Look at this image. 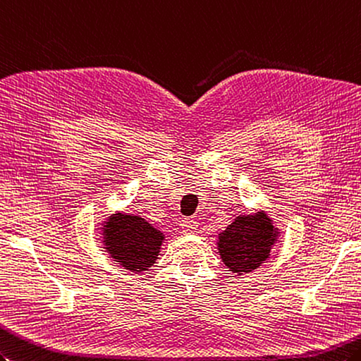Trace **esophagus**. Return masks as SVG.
<instances>
[{
  "mask_svg": "<svg viewBox=\"0 0 361 361\" xmlns=\"http://www.w3.org/2000/svg\"><path fill=\"white\" fill-rule=\"evenodd\" d=\"M180 226H181V231H183L184 233H192V232L197 231L198 223H197L194 219H184Z\"/></svg>",
  "mask_w": 361,
  "mask_h": 361,
  "instance_id": "34e87169",
  "label": "esophagus"
}]
</instances>
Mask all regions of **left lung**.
<instances>
[{
	"label": "left lung",
	"mask_w": 361,
	"mask_h": 361,
	"mask_svg": "<svg viewBox=\"0 0 361 361\" xmlns=\"http://www.w3.org/2000/svg\"><path fill=\"white\" fill-rule=\"evenodd\" d=\"M275 229L264 214L243 215L219 235V250L232 272H249L269 257Z\"/></svg>",
	"instance_id": "obj_1"
}]
</instances>
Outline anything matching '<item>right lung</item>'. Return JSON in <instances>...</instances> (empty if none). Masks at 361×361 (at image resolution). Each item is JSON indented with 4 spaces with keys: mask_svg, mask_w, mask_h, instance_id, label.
Returning <instances> with one entry per match:
<instances>
[{
    "mask_svg": "<svg viewBox=\"0 0 361 361\" xmlns=\"http://www.w3.org/2000/svg\"><path fill=\"white\" fill-rule=\"evenodd\" d=\"M163 238V233L141 216L116 214L104 226L109 254L132 272L146 271L155 263Z\"/></svg>",
    "mask_w": 361,
    "mask_h": 361,
    "instance_id": "obj_1",
    "label": "right lung"
}]
</instances>
